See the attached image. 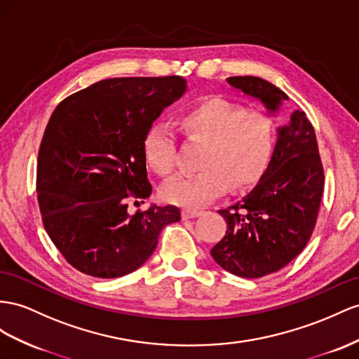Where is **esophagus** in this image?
<instances>
[{
	"instance_id": "34e87169",
	"label": "esophagus",
	"mask_w": 359,
	"mask_h": 359,
	"mask_svg": "<svg viewBox=\"0 0 359 359\" xmlns=\"http://www.w3.org/2000/svg\"><path fill=\"white\" fill-rule=\"evenodd\" d=\"M201 215V210H197V209H189V208H185L182 210V217L183 218H196V217H200Z\"/></svg>"
}]
</instances>
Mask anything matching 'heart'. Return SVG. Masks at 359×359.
Returning <instances> with one entry per match:
<instances>
[{"instance_id":"heart-1","label":"heart","mask_w":359,"mask_h":359,"mask_svg":"<svg viewBox=\"0 0 359 359\" xmlns=\"http://www.w3.org/2000/svg\"><path fill=\"white\" fill-rule=\"evenodd\" d=\"M189 140L205 141L197 172H180L162 188L170 203L200 208L223 196L229 188L253 185L267 170L276 147V128L270 115L222 97H210L185 110L179 118ZM142 151L149 167L168 176L177 165V140L167 124L147 130Z\"/></svg>"}]
</instances>
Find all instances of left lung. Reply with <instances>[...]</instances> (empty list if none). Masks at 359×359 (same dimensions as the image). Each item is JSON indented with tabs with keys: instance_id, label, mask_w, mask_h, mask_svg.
I'll return each mask as SVG.
<instances>
[{
	"instance_id": "left-lung-1",
	"label": "left lung",
	"mask_w": 359,
	"mask_h": 359,
	"mask_svg": "<svg viewBox=\"0 0 359 359\" xmlns=\"http://www.w3.org/2000/svg\"><path fill=\"white\" fill-rule=\"evenodd\" d=\"M227 83L276 112L288 100L270 81L229 77ZM278 142L264 176L243 201L219 209L227 231L210 255L226 271L245 279L279 271L305 249L317 223L325 174L314 127L303 110H294L278 128Z\"/></svg>"
}]
</instances>
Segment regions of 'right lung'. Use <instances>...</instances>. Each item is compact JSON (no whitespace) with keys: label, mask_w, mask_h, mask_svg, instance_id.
Listing matches in <instances>:
<instances>
[{"label":"right lung","mask_w":359,"mask_h":359,"mask_svg":"<svg viewBox=\"0 0 359 359\" xmlns=\"http://www.w3.org/2000/svg\"><path fill=\"white\" fill-rule=\"evenodd\" d=\"M185 90L180 76L106 79L54 109L36 191L45 231L76 270L103 279L132 273L150 258L162 229L180 219L177 206L135 215L127 208L151 194L144 136Z\"/></svg>","instance_id":"obj_1"}]
</instances>
